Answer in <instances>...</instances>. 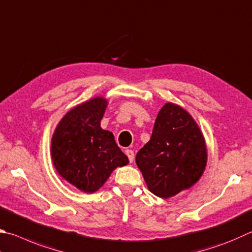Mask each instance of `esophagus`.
<instances>
[{"label": "esophagus", "mask_w": 252, "mask_h": 252, "mask_svg": "<svg viewBox=\"0 0 252 252\" xmlns=\"http://www.w3.org/2000/svg\"><path fill=\"white\" fill-rule=\"evenodd\" d=\"M126 157H127V158H129V161L130 162H133V159H134V152L132 150H126Z\"/></svg>", "instance_id": "obj_1"}]
</instances>
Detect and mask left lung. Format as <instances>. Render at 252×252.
Returning a JSON list of instances; mask_svg holds the SVG:
<instances>
[{
    "instance_id": "8db88e82",
    "label": "left lung",
    "mask_w": 252,
    "mask_h": 252,
    "mask_svg": "<svg viewBox=\"0 0 252 252\" xmlns=\"http://www.w3.org/2000/svg\"><path fill=\"white\" fill-rule=\"evenodd\" d=\"M149 189L170 198L193 186L207 162L203 133L190 114L167 102L159 110L152 136L135 157Z\"/></svg>"
}]
</instances>
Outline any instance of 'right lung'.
<instances>
[{
    "mask_svg": "<svg viewBox=\"0 0 252 252\" xmlns=\"http://www.w3.org/2000/svg\"><path fill=\"white\" fill-rule=\"evenodd\" d=\"M107 104L106 99L97 97L71 109L58 123L52 139L55 168L85 193L98 190L114 168L129 163L112 132L100 126Z\"/></svg>",
    "mask_w": 252,
    "mask_h": 252,
    "instance_id": "add662e5",
    "label": "right lung"
}]
</instances>
